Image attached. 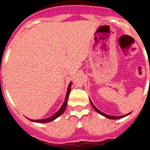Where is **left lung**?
Masks as SVG:
<instances>
[{"label":"left lung","instance_id":"obj_1","mask_svg":"<svg viewBox=\"0 0 150 150\" xmlns=\"http://www.w3.org/2000/svg\"><path fill=\"white\" fill-rule=\"evenodd\" d=\"M89 100H90V102H91V106H92V107H93V108H94V109H95V110L97 112H98L99 114L102 115V116H104V117H106V118H108V119H110V120H119V119H122V118H123V117H125V116H128V115H129L130 113H131V112H129V113H128V114L123 115V116H110V115H107V114H106V113H104V112H101V111H100V110H99L98 109V108H97V107H95V105H94V104H93V103H92V101H91V99H90V98H89Z\"/></svg>","mask_w":150,"mask_h":150}]
</instances>
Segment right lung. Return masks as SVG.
I'll return each mask as SVG.
<instances>
[{
    "label": "right lung",
    "mask_w": 150,
    "mask_h": 150,
    "mask_svg": "<svg viewBox=\"0 0 150 150\" xmlns=\"http://www.w3.org/2000/svg\"><path fill=\"white\" fill-rule=\"evenodd\" d=\"M71 84H72V83L71 82V83H70V84L68 85V88H67V94H66L65 99H64V101L63 104H62V107H60V109L57 111L55 114L52 115V116H51L50 117L46 118V119H43V120H30V119H28H28L30 121L34 122L46 123V122H50L53 121V120H55V119H57L58 117H59V116H60L64 112V110H65V109H66V107H67V100H68V97H69V95H70V91H71Z\"/></svg>",
    "instance_id": "add662e5"
}]
</instances>
